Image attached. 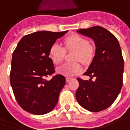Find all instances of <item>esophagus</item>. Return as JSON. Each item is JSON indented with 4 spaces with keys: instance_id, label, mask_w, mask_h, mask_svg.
<instances>
[{
    "instance_id": "34e87169",
    "label": "esophagus",
    "mask_w": 130,
    "mask_h": 130,
    "mask_svg": "<svg viewBox=\"0 0 130 130\" xmlns=\"http://www.w3.org/2000/svg\"><path fill=\"white\" fill-rule=\"evenodd\" d=\"M66 83H69V82H70L71 80H72V78H69V77H66Z\"/></svg>"
}]
</instances>
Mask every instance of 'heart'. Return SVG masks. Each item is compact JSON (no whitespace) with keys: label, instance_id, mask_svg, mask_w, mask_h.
<instances>
[{"label":"heart","instance_id":"obj_1","mask_svg":"<svg viewBox=\"0 0 130 130\" xmlns=\"http://www.w3.org/2000/svg\"><path fill=\"white\" fill-rule=\"evenodd\" d=\"M65 48L68 50H75L72 60H79L83 63H88L94 55V47L89 44L87 40L79 35L68 37L64 41ZM65 50L58 43H55L49 50V57L54 64L58 65L65 57ZM65 63L57 68V72L64 76H74L82 71L80 62Z\"/></svg>","mask_w":130,"mask_h":130}]
</instances>
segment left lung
Here are the masks:
<instances>
[{
	"mask_svg": "<svg viewBox=\"0 0 130 130\" xmlns=\"http://www.w3.org/2000/svg\"><path fill=\"white\" fill-rule=\"evenodd\" d=\"M77 32L93 40L95 53L84 73L90 79H77L79 87L75 97L83 108L97 112L109 107L122 87L124 60L120 45L112 33L100 26L79 29ZM92 77L95 78V81L91 80Z\"/></svg>",
	"mask_w": 130,
	"mask_h": 130,
	"instance_id": "1",
	"label": "left lung"
}]
</instances>
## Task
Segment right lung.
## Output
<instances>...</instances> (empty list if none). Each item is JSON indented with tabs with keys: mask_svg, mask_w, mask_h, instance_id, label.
I'll list each match as a JSON object with an SVG mask.
<instances>
[{
	"mask_svg": "<svg viewBox=\"0 0 130 130\" xmlns=\"http://www.w3.org/2000/svg\"><path fill=\"white\" fill-rule=\"evenodd\" d=\"M68 32L38 31L25 35L14 50L10 75V85L18 105L33 115H45L54 109L65 77H46L55 72L49 50L55 41Z\"/></svg>",
	"mask_w": 130,
	"mask_h": 130,
	"instance_id": "1",
	"label": "right lung"
}]
</instances>
